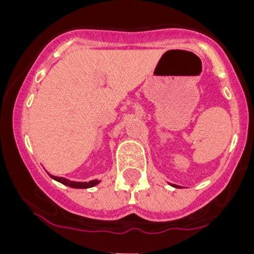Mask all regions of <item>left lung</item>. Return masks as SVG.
<instances>
[{
  "mask_svg": "<svg viewBox=\"0 0 254 254\" xmlns=\"http://www.w3.org/2000/svg\"><path fill=\"white\" fill-rule=\"evenodd\" d=\"M172 186H174V188H179V186H177V185H173V184H172Z\"/></svg>",
  "mask_w": 254,
  "mask_h": 254,
  "instance_id": "obj_1",
  "label": "left lung"
}]
</instances>
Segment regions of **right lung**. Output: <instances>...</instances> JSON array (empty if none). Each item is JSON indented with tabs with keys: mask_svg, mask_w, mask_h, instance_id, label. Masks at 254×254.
Masks as SVG:
<instances>
[{
	"mask_svg": "<svg viewBox=\"0 0 254 254\" xmlns=\"http://www.w3.org/2000/svg\"><path fill=\"white\" fill-rule=\"evenodd\" d=\"M49 176H50L52 179H55L56 182L58 183H62L63 185H66L69 186V188H72V189H88V188H93V186L98 185L99 183H100V180H90L88 183H80V182H71V180H68L65 179V178H62V177H55L52 176V174L48 173Z\"/></svg>",
	"mask_w": 254,
	"mask_h": 254,
	"instance_id": "obj_1",
	"label": "right lung"
}]
</instances>
